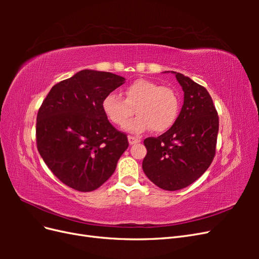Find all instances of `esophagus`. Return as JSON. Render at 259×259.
<instances>
[{"instance_id": "obj_1", "label": "esophagus", "mask_w": 259, "mask_h": 259, "mask_svg": "<svg viewBox=\"0 0 259 259\" xmlns=\"http://www.w3.org/2000/svg\"><path fill=\"white\" fill-rule=\"evenodd\" d=\"M128 143L130 145H134L137 143H140V139L138 137H134V136H128Z\"/></svg>"}]
</instances>
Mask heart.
Returning a JSON list of instances; mask_svg holds the SVG:
<instances>
[{
  "label": "heart",
  "mask_w": 259,
  "mask_h": 259,
  "mask_svg": "<svg viewBox=\"0 0 259 259\" xmlns=\"http://www.w3.org/2000/svg\"><path fill=\"white\" fill-rule=\"evenodd\" d=\"M101 108L107 119L122 126L134 113L138 116L125 124L131 133H143L149 128L161 133L175 122L179 110V97L168 86L154 81L138 79L124 90V99L115 93L105 96Z\"/></svg>",
  "instance_id": "b5f03b06"
}]
</instances>
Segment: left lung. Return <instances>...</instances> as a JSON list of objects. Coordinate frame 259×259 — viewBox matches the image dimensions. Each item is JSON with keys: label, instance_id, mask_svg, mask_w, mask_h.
I'll list each match as a JSON object with an SVG mask.
<instances>
[{"label": "left lung", "instance_id": "obj_1", "mask_svg": "<svg viewBox=\"0 0 259 259\" xmlns=\"http://www.w3.org/2000/svg\"><path fill=\"white\" fill-rule=\"evenodd\" d=\"M171 72L183 88L184 105L167 132L144 140L147 155L143 169L161 189L175 191L194 183L209 167L219 121L206 89L182 73Z\"/></svg>", "mask_w": 259, "mask_h": 259}]
</instances>
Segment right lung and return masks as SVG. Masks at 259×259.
<instances>
[{"instance_id":"add662e5","label":"right lung","mask_w":259,"mask_h":259,"mask_svg":"<svg viewBox=\"0 0 259 259\" xmlns=\"http://www.w3.org/2000/svg\"><path fill=\"white\" fill-rule=\"evenodd\" d=\"M125 79L111 72L82 70L54 85L36 116V146L61 183L81 192L97 189L114 173L128 147L101 103Z\"/></svg>"}]
</instances>
